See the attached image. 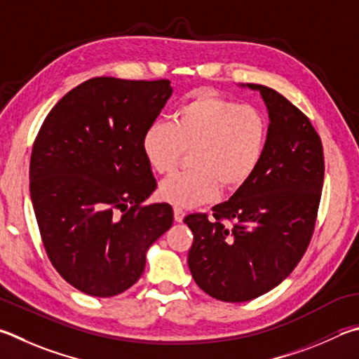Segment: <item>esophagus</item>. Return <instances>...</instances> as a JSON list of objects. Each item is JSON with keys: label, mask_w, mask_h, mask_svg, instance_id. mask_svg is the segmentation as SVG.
<instances>
[{"label": "esophagus", "mask_w": 359, "mask_h": 359, "mask_svg": "<svg viewBox=\"0 0 359 359\" xmlns=\"http://www.w3.org/2000/svg\"><path fill=\"white\" fill-rule=\"evenodd\" d=\"M184 217H185L184 208L179 207V205H175L174 207V219L177 221V223H182V219H184Z\"/></svg>", "instance_id": "1"}]
</instances>
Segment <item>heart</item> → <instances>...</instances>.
Wrapping results in <instances>:
<instances>
[{"label":"heart","instance_id":"1","mask_svg":"<svg viewBox=\"0 0 359 359\" xmlns=\"http://www.w3.org/2000/svg\"><path fill=\"white\" fill-rule=\"evenodd\" d=\"M269 122L257 108L240 105L213 93H199L172 114V122H154L141 149L154 172L168 174L185 151L191 168L160 184L161 199L179 207L210 202L224 190H237L264 160Z\"/></svg>","mask_w":359,"mask_h":359}]
</instances>
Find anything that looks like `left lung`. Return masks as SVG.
<instances>
[{"mask_svg":"<svg viewBox=\"0 0 359 359\" xmlns=\"http://www.w3.org/2000/svg\"><path fill=\"white\" fill-rule=\"evenodd\" d=\"M248 88L260 90L269 109L264 160L229 201L212 208V219L207 213L184 219L193 232V279L229 303L264 295L298 265L314 233L325 175L322 140L308 116L275 89Z\"/></svg>","mask_w":359,"mask_h":359,"instance_id":"left-lung-1","label":"left lung"}]
</instances>
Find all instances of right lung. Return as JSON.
<instances>
[{"mask_svg":"<svg viewBox=\"0 0 359 359\" xmlns=\"http://www.w3.org/2000/svg\"><path fill=\"white\" fill-rule=\"evenodd\" d=\"M169 83L90 78L56 103L32 144L29 193L45 252L86 295L132 287L149 246L172 226L171 205L142 204L157 180L141 149Z\"/></svg>","mask_w":359,"mask_h":359,"instance_id":"obj_1","label":"right lung"}]
</instances>
